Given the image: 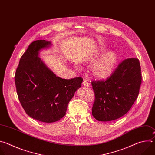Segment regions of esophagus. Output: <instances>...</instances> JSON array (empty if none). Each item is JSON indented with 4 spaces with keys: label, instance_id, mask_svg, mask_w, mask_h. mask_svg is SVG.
<instances>
[{
    "label": "esophagus",
    "instance_id": "34e87169",
    "mask_svg": "<svg viewBox=\"0 0 155 155\" xmlns=\"http://www.w3.org/2000/svg\"><path fill=\"white\" fill-rule=\"evenodd\" d=\"M82 84H83V86H87V87H90V86L89 83H88V81H87V80L83 81V83H82Z\"/></svg>",
    "mask_w": 155,
    "mask_h": 155
}]
</instances>
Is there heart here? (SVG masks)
Listing matches in <instances>:
<instances>
[{
    "mask_svg": "<svg viewBox=\"0 0 155 155\" xmlns=\"http://www.w3.org/2000/svg\"><path fill=\"white\" fill-rule=\"evenodd\" d=\"M118 61L115 52L108 51L103 53L93 64L92 72L99 78H106L113 73Z\"/></svg>",
    "mask_w": 155,
    "mask_h": 155,
    "instance_id": "heart-1",
    "label": "heart"
}]
</instances>
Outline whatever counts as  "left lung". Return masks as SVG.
<instances>
[{
    "mask_svg": "<svg viewBox=\"0 0 155 155\" xmlns=\"http://www.w3.org/2000/svg\"><path fill=\"white\" fill-rule=\"evenodd\" d=\"M141 83V68L137 58L123 61L105 81L93 80V116L98 121H110L124 115L137 98Z\"/></svg>",
    "mask_w": 155,
    "mask_h": 155,
    "instance_id": "8db88e82",
    "label": "left lung"
}]
</instances>
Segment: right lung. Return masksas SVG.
I'll return each mask as SVG.
<instances>
[{
	"mask_svg": "<svg viewBox=\"0 0 155 155\" xmlns=\"http://www.w3.org/2000/svg\"><path fill=\"white\" fill-rule=\"evenodd\" d=\"M51 42L38 40L32 42L21 56L15 75L19 101L31 118L44 123L61 120L83 78L62 79L56 77L38 57L40 50Z\"/></svg>",
	"mask_w": 155,
	"mask_h": 155,
	"instance_id": "right-lung-1",
	"label": "right lung"
}]
</instances>
